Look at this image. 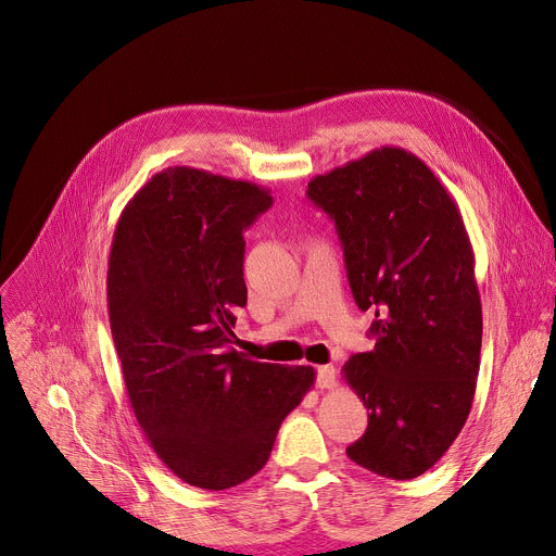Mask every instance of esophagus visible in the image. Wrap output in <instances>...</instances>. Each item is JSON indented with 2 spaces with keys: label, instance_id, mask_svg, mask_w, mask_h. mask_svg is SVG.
<instances>
[{
  "label": "esophagus",
  "instance_id": "34e87169",
  "mask_svg": "<svg viewBox=\"0 0 556 556\" xmlns=\"http://www.w3.org/2000/svg\"><path fill=\"white\" fill-rule=\"evenodd\" d=\"M336 383H338V376H336V367L333 365L317 367V388L319 390H333Z\"/></svg>",
  "mask_w": 556,
  "mask_h": 556
}]
</instances>
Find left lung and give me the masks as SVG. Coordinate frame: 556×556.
<instances>
[{"instance_id": "8db88e82", "label": "left lung", "mask_w": 556, "mask_h": 556, "mask_svg": "<svg viewBox=\"0 0 556 556\" xmlns=\"http://www.w3.org/2000/svg\"><path fill=\"white\" fill-rule=\"evenodd\" d=\"M306 195L336 223L354 300L376 317L371 352L342 367L369 410L346 455L413 480L451 448L476 394L482 304L469 233L434 173L394 146L317 175Z\"/></svg>"}]
</instances>
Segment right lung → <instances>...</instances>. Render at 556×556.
Instances as JSON below:
<instances>
[{
  "mask_svg": "<svg viewBox=\"0 0 556 556\" xmlns=\"http://www.w3.org/2000/svg\"><path fill=\"white\" fill-rule=\"evenodd\" d=\"M273 204L252 182L166 168L126 204L108 263L110 329L135 417L168 469L223 491L263 469L313 367L231 344L248 302L245 229Z\"/></svg>",
  "mask_w": 556,
  "mask_h": 556,
  "instance_id": "1",
  "label": "right lung"
}]
</instances>
